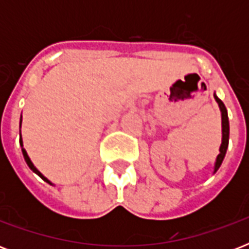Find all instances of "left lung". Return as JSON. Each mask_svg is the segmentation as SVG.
Masks as SVG:
<instances>
[{
  "label": "left lung",
  "mask_w": 249,
  "mask_h": 249,
  "mask_svg": "<svg viewBox=\"0 0 249 249\" xmlns=\"http://www.w3.org/2000/svg\"><path fill=\"white\" fill-rule=\"evenodd\" d=\"M214 99L217 101L218 106H220L221 113H222V143H221L220 147V154L217 156L216 164H214V173L217 172V169L220 168L221 164H222V160H224L225 155H226V150H228L229 146V117H228V109L225 107L224 102L221 101L220 98L214 95Z\"/></svg>",
  "instance_id": "8db88e82"
}]
</instances>
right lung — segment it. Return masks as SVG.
Masks as SVG:
<instances>
[{
	"label": "right lung",
	"instance_id": "1",
	"mask_svg": "<svg viewBox=\"0 0 249 249\" xmlns=\"http://www.w3.org/2000/svg\"><path fill=\"white\" fill-rule=\"evenodd\" d=\"M20 124H21V119H20ZM20 146H21V147H23V141H21V136H20ZM21 152H23V156H24V160H25V163L28 164V166H29V168H31V169H32L33 172H35V173H36V174H38V176H40V177L42 178V179H44V181H46V182H48V183H50V185H52V182L49 181V179H48V178H46V177H44V176H42V174H41L40 172H38V170H37V168H36V166L33 165V164H32V161H31V159H29V156L27 155V152H25V150H24V148H21Z\"/></svg>",
	"mask_w": 249,
	"mask_h": 249
}]
</instances>
